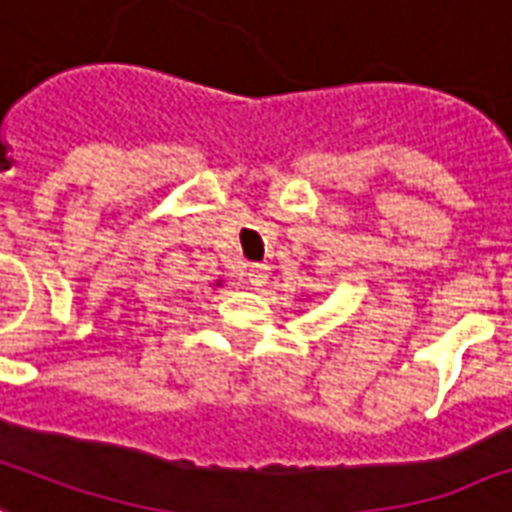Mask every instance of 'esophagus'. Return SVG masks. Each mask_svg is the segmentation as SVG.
Listing matches in <instances>:
<instances>
[{
	"label": "esophagus",
	"mask_w": 512,
	"mask_h": 512,
	"mask_svg": "<svg viewBox=\"0 0 512 512\" xmlns=\"http://www.w3.org/2000/svg\"><path fill=\"white\" fill-rule=\"evenodd\" d=\"M249 284H252V287H263L265 284V273L260 271V268H255V265L249 268Z\"/></svg>",
	"instance_id": "esophagus-1"
}]
</instances>
